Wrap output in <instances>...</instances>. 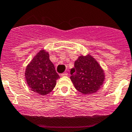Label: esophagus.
<instances>
[{
  "label": "esophagus",
  "instance_id": "obj_1",
  "mask_svg": "<svg viewBox=\"0 0 132 132\" xmlns=\"http://www.w3.org/2000/svg\"><path fill=\"white\" fill-rule=\"evenodd\" d=\"M68 76V74L67 72L62 73V74H61V76L62 77H65V76Z\"/></svg>",
  "mask_w": 132,
  "mask_h": 132
}]
</instances>
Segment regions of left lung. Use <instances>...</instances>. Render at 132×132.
<instances>
[{"label":"left lung","instance_id":"left-lung-1","mask_svg":"<svg viewBox=\"0 0 132 132\" xmlns=\"http://www.w3.org/2000/svg\"><path fill=\"white\" fill-rule=\"evenodd\" d=\"M70 79L76 89L85 95L97 92L103 85L105 72L90 54L80 55L70 70Z\"/></svg>","mask_w":132,"mask_h":132}]
</instances>
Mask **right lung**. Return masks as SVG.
Masks as SVG:
<instances>
[{
	"mask_svg": "<svg viewBox=\"0 0 132 132\" xmlns=\"http://www.w3.org/2000/svg\"><path fill=\"white\" fill-rule=\"evenodd\" d=\"M25 78L32 92L40 96L52 92L60 76L49 59V52L41 49L32 58L26 68Z\"/></svg>",
	"mask_w": 132,
	"mask_h": 132,
	"instance_id": "right-lung-1",
	"label": "right lung"
}]
</instances>
